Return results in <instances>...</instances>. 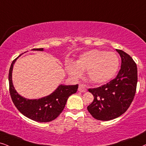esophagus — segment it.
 Instances as JSON below:
<instances>
[{
	"mask_svg": "<svg viewBox=\"0 0 146 146\" xmlns=\"http://www.w3.org/2000/svg\"><path fill=\"white\" fill-rule=\"evenodd\" d=\"M78 90L81 92H84L86 91V86L84 84H80L78 86Z\"/></svg>",
	"mask_w": 146,
	"mask_h": 146,
	"instance_id": "1",
	"label": "esophagus"
}]
</instances>
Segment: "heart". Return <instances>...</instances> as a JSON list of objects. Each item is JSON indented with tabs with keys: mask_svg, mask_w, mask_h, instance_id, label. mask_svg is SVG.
Instances as JSON below:
<instances>
[{
	"mask_svg": "<svg viewBox=\"0 0 146 146\" xmlns=\"http://www.w3.org/2000/svg\"><path fill=\"white\" fill-rule=\"evenodd\" d=\"M119 65V60L115 53L92 50L81 54L76 64H68L67 71L74 78H79L82 72L87 71L90 82L100 84L109 82L115 76Z\"/></svg>",
	"mask_w": 146,
	"mask_h": 146,
	"instance_id": "obj_1",
	"label": "heart"
}]
</instances>
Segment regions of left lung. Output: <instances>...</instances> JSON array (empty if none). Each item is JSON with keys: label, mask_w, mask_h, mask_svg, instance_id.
<instances>
[{"label": "left lung", "mask_w": 146, "mask_h": 146, "mask_svg": "<svg viewBox=\"0 0 146 146\" xmlns=\"http://www.w3.org/2000/svg\"><path fill=\"white\" fill-rule=\"evenodd\" d=\"M121 58V69L115 78L98 88H89L94 100L87 109L97 120L109 121L121 116L133 101L137 82V68L129 55L116 50Z\"/></svg>", "instance_id": "obj_1"}]
</instances>
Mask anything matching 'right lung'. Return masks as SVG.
<instances>
[{"label":"right lung","mask_w":146,"mask_h":146,"mask_svg":"<svg viewBox=\"0 0 146 146\" xmlns=\"http://www.w3.org/2000/svg\"><path fill=\"white\" fill-rule=\"evenodd\" d=\"M33 50L43 51V49H33ZM17 58L13 61L9 73V91L13 103L19 112L32 120L38 122H49L54 120L64 110L69 96L76 92L78 85L61 84L50 95L39 99L30 100L23 98L15 90L12 81L13 65Z\"/></svg>","instance_id":"add662e5"}]
</instances>
